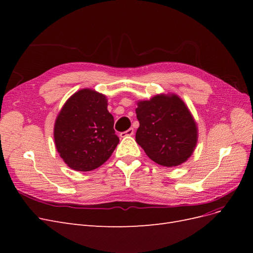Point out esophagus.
I'll return each instance as SVG.
<instances>
[{"label": "esophagus", "mask_w": 253, "mask_h": 253, "mask_svg": "<svg viewBox=\"0 0 253 253\" xmlns=\"http://www.w3.org/2000/svg\"><path fill=\"white\" fill-rule=\"evenodd\" d=\"M133 134H134V128H133V127H131V128L126 129V132H122V133H120V136H121V137H126V136H132Z\"/></svg>", "instance_id": "34e87169"}]
</instances>
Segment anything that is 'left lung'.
<instances>
[{
    "instance_id": "obj_1",
    "label": "left lung",
    "mask_w": 253,
    "mask_h": 253,
    "mask_svg": "<svg viewBox=\"0 0 253 253\" xmlns=\"http://www.w3.org/2000/svg\"><path fill=\"white\" fill-rule=\"evenodd\" d=\"M139 127L136 141L153 162L165 167L186 163L195 150L196 121L182 99L175 94H158L137 101Z\"/></svg>"
}]
</instances>
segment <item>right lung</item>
Instances as JSON below:
<instances>
[{
    "label": "right lung",
    "mask_w": 253,
    "mask_h": 253,
    "mask_svg": "<svg viewBox=\"0 0 253 253\" xmlns=\"http://www.w3.org/2000/svg\"><path fill=\"white\" fill-rule=\"evenodd\" d=\"M53 138L71 169L86 172L103 165L119 142L106 96L90 88L76 91L58 114Z\"/></svg>",
    "instance_id": "1"
}]
</instances>
